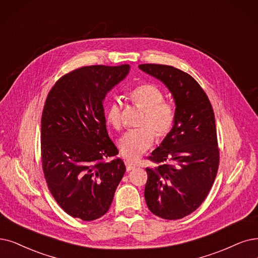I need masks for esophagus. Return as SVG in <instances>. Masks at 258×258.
<instances>
[{"label":"esophagus","mask_w":258,"mask_h":258,"mask_svg":"<svg viewBox=\"0 0 258 258\" xmlns=\"http://www.w3.org/2000/svg\"><path fill=\"white\" fill-rule=\"evenodd\" d=\"M125 164H126V169H127V171H130V170L136 168V164H132V163L129 162V161H126Z\"/></svg>","instance_id":"34e87169"}]
</instances>
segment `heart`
Returning <instances> with one entry per match:
<instances>
[{
	"label": "heart",
	"instance_id": "1",
	"mask_svg": "<svg viewBox=\"0 0 258 258\" xmlns=\"http://www.w3.org/2000/svg\"><path fill=\"white\" fill-rule=\"evenodd\" d=\"M129 99L144 109L140 129L128 131L119 140L120 152L128 161L135 162L148 150L156 140L157 133L163 139L172 130L176 121V110L168 101L164 100L162 90L152 84H141L129 92ZM106 117L110 125L119 130L121 128V105L116 99L107 107Z\"/></svg>",
	"mask_w": 258,
	"mask_h": 258
}]
</instances>
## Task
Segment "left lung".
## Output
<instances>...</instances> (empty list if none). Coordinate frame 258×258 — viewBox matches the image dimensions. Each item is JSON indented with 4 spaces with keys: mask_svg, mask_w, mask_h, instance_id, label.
I'll return each instance as SVG.
<instances>
[{
    "mask_svg": "<svg viewBox=\"0 0 258 258\" xmlns=\"http://www.w3.org/2000/svg\"><path fill=\"white\" fill-rule=\"evenodd\" d=\"M161 80L176 104L172 130L148 158L145 200L150 212L167 220L197 210L211 190L219 166L215 115L203 89L189 74L170 66L140 64Z\"/></svg>",
    "mask_w": 258,
    "mask_h": 258,
    "instance_id": "1",
    "label": "left lung"
}]
</instances>
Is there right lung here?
<instances>
[{
	"label": "right lung",
	"mask_w": 258,
	"mask_h": 258,
	"mask_svg": "<svg viewBox=\"0 0 258 258\" xmlns=\"http://www.w3.org/2000/svg\"><path fill=\"white\" fill-rule=\"evenodd\" d=\"M130 67L72 71L50 89L41 118V159L48 189L74 218L104 216L126 166L109 138L102 102Z\"/></svg>",
	"instance_id": "1"
}]
</instances>
